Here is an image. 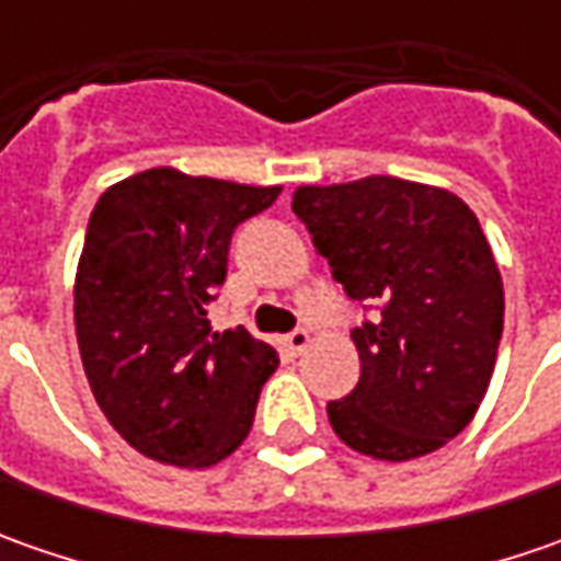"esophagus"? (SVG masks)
<instances>
[{
    "mask_svg": "<svg viewBox=\"0 0 561 561\" xmlns=\"http://www.w3.org/2000/svg\"><path fill=\"white\" fill-rule=\"evenodd\" d=\"M309 346H312V334H309V331H293V334L280 336V350H284L287 356H302Z\"/></svg>",
    "mask_w": 561,
    "mask_h": 561,
    "instance_id": "34e87169",
    "label": "esophagus"
}]
</instances>
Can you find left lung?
<instances>
[{
	"mask_svg": "<svg viewBox=\"0 0 561 561\" xmlns=\"http://www.w3.org/2000/svg\"><path fill=\"white\" fill-rule=\"evenodd\" d=\"M293 211L343 290L380 306L353 331L362 377L328 402L334 434L380 462L446 446L474 419L503 336V277L478 215L443 186L387 174L296 186Z\"/></svg>",
	"mask_w": 561,
	"mask_h": 561,
	"instance_id": "8db88e82",
	"label": "left lung"
}]
</instances>
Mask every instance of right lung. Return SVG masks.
Here are the masks:
<instances>
[{"instance_id":"1","label":"right lung","mask_w":561,"mask_h":561,"mask_svg":"<svg viewBox=\"0 0 561 561\" xmlns=\"http://www.w3.org/2000/svg\"><path fill=\"white\" fill-rule=\"evenodd\" d=\"M284 186L149 168L99 196L75 274V328L102 415L140 456L211 468L247 440L274 346L211 331L233 227Z\"/></svg>"}]
</instances>
